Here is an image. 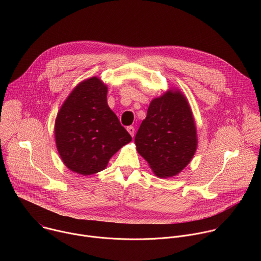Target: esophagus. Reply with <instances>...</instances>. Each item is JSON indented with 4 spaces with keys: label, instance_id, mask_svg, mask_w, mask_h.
I'll return each mask as SVG.
<instances>
[{
    "label": "esophagus",
    "instance_id": "esophagus-1",
    "mask_svg": "<svg viewBox=\"0 0 261 261\" xmlns=\"http://www.w3.org/2000/svg\"><path fill=\"white\" fill-rule=\"evenodd\" d=\"M127 131L129 132V134L133 137L134 136V132H135V129H134V127L133 126H129V127H127Z\"/></svg>",
    "mask_w": 261,
    "mask_h": 261
}]
</instances>
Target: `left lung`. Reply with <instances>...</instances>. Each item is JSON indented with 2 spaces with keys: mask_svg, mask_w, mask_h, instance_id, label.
Segmentation results:
<instances>
[{
  "mask_svg": "<svg viewBox=\"0 0 261 261\" xmlns=\"http://www.w3.org/2000/svg\"><path fill=\"white\" fill-rule=\"evenodd\" d=\"M134 141L159 177L174 176L190 163L197 147L196 126L180 91L169 90L152 100Z\"/></svg>",
  "mask_w": 261,
  "mask_h": 261,
  "instance_id": "obj_1",
  "label": "left lung"
}]
</instances>
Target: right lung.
I'll return each mask as SVG.
<instances>
[{
    "mask_svg": "<svg viewBox=\"0 0 261 261\" xmlns=\"http://www.w3.org/2000/svg\"><path fill=\"white\" fill-rule=\"evenodd\" d=\"M58 152L72 171L91 175L132 140L107 105V86L98 77L79 84L59 110L55 124Z\"/></svg>",
    "mask_w": 261,
    "mask_h": 261,
    "instance_id": "right-lung-1",
    "label": "right lung"
}]
</instances>
